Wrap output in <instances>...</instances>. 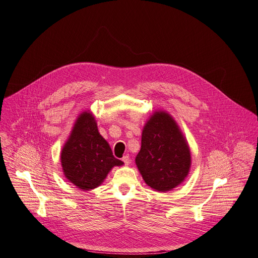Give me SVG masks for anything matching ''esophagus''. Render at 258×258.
Masks as SVG:
<instances>
[{"mask_svg": "<svg viewBox=\"0 0 258 258\" xmlns=\"http://www.w3.org/2000/svg\"><path fill=\"white\" fill-rule=\"evenodd\" d=\"M122 161H123V163L125 164V165H128L130 164V157L126 155V156H124L123 158H122Z\"/></svg>", "mask_w": 258, "mask_h": 258, "instance_id": "obj_1", "label": "esophagus"}]
</instances>
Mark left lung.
<instances>
[{
	"mask_svg": "<svg viewBox=\"0 0 258 258\" xmlns=\"http://www.w3.org/2000/svg\"><path fill=\"white\" fill-rule=\"evenodd\" d=\"M136 165L145 183L156 191H169L186 179L191 165L190 150L168 113L155 112L145 123Z\"/></svg>",
	"mask_w": 258,
	"mask_h": 258,
	"instance_id": "8db88e82",
	"label": "left lung"
}]
</instances>
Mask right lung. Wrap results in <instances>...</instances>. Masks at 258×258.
Masks as SVG:
<instances>
[{"label":"right lung","mask_w":258,"mask_h":258,"mask_svg":"<svg viewBox=\"0 0 258 258\" xmlns=\"http://www.w3.org/2000/svg\"><path fill=\"white\" fill-rule=\"evenodd\" d=\"M60 161L64 177L83 190L98 187L114 166L123 165L113 156L90 112L81 113L76 119L62 147Z\"/></svg>","instance_id":"right-lung-1"}]
</instances>
